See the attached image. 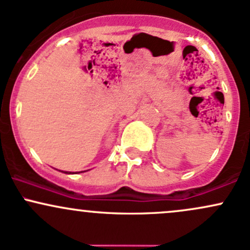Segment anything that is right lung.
I'll use <instances>...</instances> for the list:
<instances>
[{
    "label": "right lung",
    "mask_w": 250,
    "mask_h": 250,
    "mask_svg": "<svg viewBox=\"0 0 250 250\" xmlns=\"http://www.w3.org/2000/svg\"><path fill=\"white\" fill-rule=\"evenodd\" d=\"M64 173H67V174H70V173H71V172H70V173H68V172H64Z\"/></svg>",
    "instance_id": "obj_1"
}]
</instances>
